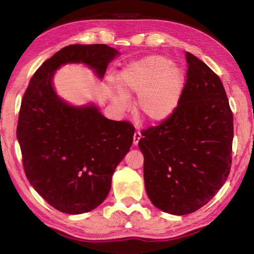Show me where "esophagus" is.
<instances>
[{"instance_id": "1", "label": "esophagus", "mask_w": 254, "mask_h": 254, "mask_svg": "<svg viewBox=\"0 0 254 254\" xmlns=\"http://www.w3.org/2000/svg\"><path fill=\"white\" fill-rule=\"evenodd\" d=\"M141 137H142V135H141V133L139 131H135L134 132V135H133V144L137 145V143H139V141H140Z\"/></svg>"}]
</instances>
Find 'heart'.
Returning a JSON list of instances; mask_svg holds the SVG:
<instances>
[{
  "instance_id": "b5f03b06",
  "label": "heart",
  "mask_w": 254,
  "mask_h": 254,
  "mask_svg": "<svg viewBox=\"0 0 254 254\" xmlns=\"http://www.w3.org/2000/svg\"><path fill=\"white\" fill-rule=\"evenodd\" d=\"M121 87L114 88V100L124 109L127 95H136V110L149 122L169 119L182 100L186 76L183 68L163 56H148L124 68Z\"/></svg>"
}]
</instances>
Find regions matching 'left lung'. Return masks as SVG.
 <instances>
[{"label":"left lung","mask_w":254,"mask_h":254,"mask_svg":"<svg viewBox=\"0 0 254 254\" xmlns=\"http://www.w3.org/2000/svg\"><path fill=\"white\" fill-rule=\"evenodd\" d=\"M186 59L187 79L177 110L143 131L139 141L148 197L173 215L196 212L224 185L234 134L220 77L190 53Z\"/></svg>","instance_id":"1"}]
</instances>
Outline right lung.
Listing matches in <instances>:
<instances>
[{"label": "right lung", "instance_id": "1", "mask_svg": "<svg viewBox=\"0 0 254 254\" xmlns=\"http://www.w3.org/2000/svg\"><path fill=\"white\" fill-rule=\"evenodd\" d=\"M119 55L106 45L67 46L37 69L24 93L16 127L24 173L38 194L63 213L91 212L105 200L134 127L106 119L94 103L63 100L54 87L55 72L66 64H83L102 79Z\"/></svg>", "mask_w": 254, "mask_h": 254}]
</instances>
